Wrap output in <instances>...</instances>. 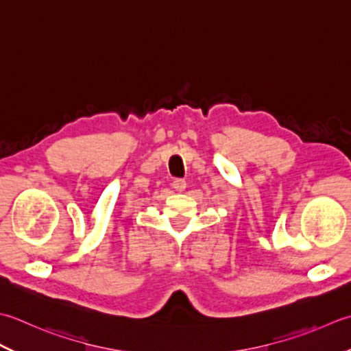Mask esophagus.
I'll use <instances>...</instances> for the list:
<instances>
[{
	"instance_id": "esophagus-1",
	"label": "esophagus",
	"mask_w": 351,
	"mask_h": 351,
	"mask_svg": "<svg viewBox=\"0 0 351 351\" xmlns=\"http://www.w3.org/2000/svg\"><path fill=\"white\" fill-rule=\"evenodd\" d=\"M186 186H188V183H186L184 178H174L173 188H174L177 192H183V191L186 189Z\"/></svg>"
}]
</instances>
